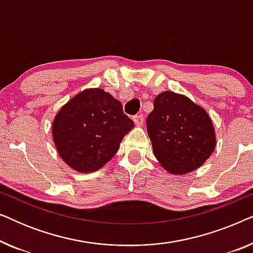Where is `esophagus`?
Listing matches in <instances>:
<instances>
[{
	"label": "esophagus",
	"instance_id": "esophagus-1",
	"mask_svg": "<svg viewBox=\"0 0 253 253\" xmlns=\"http://www.w3.org/2000/svg\"><path fill=\"white\" fill-rule=\"evenodd\" d=\"M133 122L137 126H141L144 123V115L143 114H138V115L133 116Z\"/></svg>",
	"mask_w": 253,
	"mask_h": 253
}]
</instances>
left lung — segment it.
Here are the masks:
<instances>
[{"label": "left lung", "mask_w": 253, "mask_h": 253, "mask_svg": "<svg viewBox=\"0 0 253 253\" xmlns=\"http://www.w3.org/2000/svg\"><path fill=\"white\" fill-rule=\"evenodd\" d=\"M153 105L146 126L155 158L170 174L196 170L215 148L209 114L185 95L170 91L160 93Z\"/></svg>", "instance_id": "8db88e82"}]
</instances>
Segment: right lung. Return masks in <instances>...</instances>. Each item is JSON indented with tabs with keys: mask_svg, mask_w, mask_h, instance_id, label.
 Here are the masks:
<instances>
[{
	"mask_svg": "<svg viewBox=\"0 0 253 253\" xmlns=\"http://www.w3.org/2000/svg\"><path fill=\"white\" fill-rule=\"evenodd\" d=\"M133 126L119 100L102 88H87L58 110L51 131L65 164L79 172H92L116 154Z\"/></svg>",
	"mask_w": 253,
	"mask_h": 253,
	"instance_id": "right-lung-1",
	"label": "right lung"
}]
</instances>
